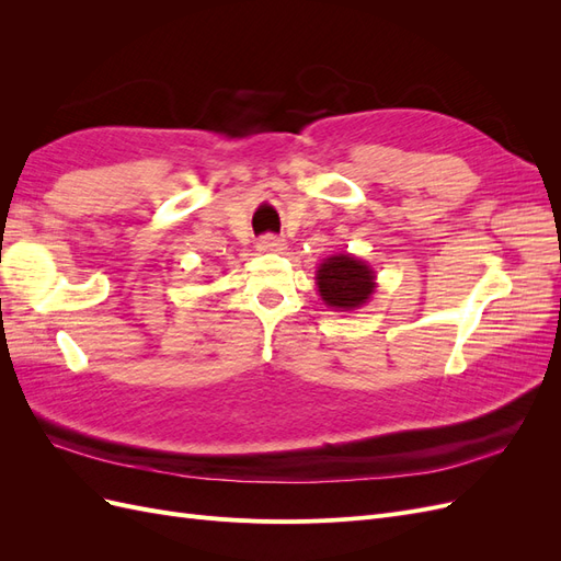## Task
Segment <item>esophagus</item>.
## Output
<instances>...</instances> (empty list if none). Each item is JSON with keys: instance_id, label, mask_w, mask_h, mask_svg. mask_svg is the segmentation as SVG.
Segmentation results:
<instances>
[{"instance_id": "34e87169", "label": "esophagus", "mask_w": 561, "mask_h": 561, "mask_svg": "<svg viewBox=\"0 0 561 561\" xmlns=\"http://www.w3.org/2000/svg\"><path fill=\"white\" fill-rule=\"evenodd\" d=\"M257 250L260 252H283L285 250V241L280 239V236L266 233V236H262V239L257 241Z\"/></svg>"}]
</instances>
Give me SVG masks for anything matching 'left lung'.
Here are the masks:
<instances>
[{
    "label": "left lung",
    "mask_w": 561,
    "mask_h": 561,
    "mask_svg": "<svg viewBox=\"0 0 561 561\" xmlns=\"http://www.w3.org/2000/svg\"><path fill=\"white\" fill-rule=\"evenodd\" d=\"M375 271L353 254H332L318 266V293L320 299L334 311H353L375 293Z\"/></svg>",
    "instance_id": "1"
}]
</instances>
